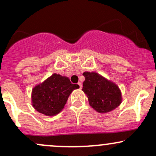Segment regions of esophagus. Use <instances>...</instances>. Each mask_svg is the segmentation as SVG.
Instances as JSON below:
<instances>
[{
  "mask_svg": "<svg viewBox=\"0 0 156 156\" xmlns=\"http://www.w3.org/2000/svg\"><path fill=\"white\" fill-rule=\"evenodd\" d=\"M78 86H79V88L82 89V83H81V82H78Z\"/></svg>",
  "mask_w": 156,
  "mask_h": 156,
  "instance_id": "1",
  "label": "esophagus"
}]
</instances>
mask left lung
I'll return each mask as SVG.
<instances>
[{
  "label": "left lung",
  "instance_id": "left-lung-1",
  "mask_svg": "<svg viewBox=\"0 0 156 156\" xmlns=\"http://www.w3.org/2000/svg\"><path fill=\"white\" fill-rule=\"evenodd\" d=\"M85 80L82 91L88 98L90 106L105 114L117 108L122 101L120 89L115 83L95 72H84Z\"/></svg>",
  "mask_w": 156,
  "mask_h": 156
}]
</instances>
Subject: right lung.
Instances as JSON below:
<instances>
[{"instance_id": "obj_1", "label": "right lung", "mask_w": 156, "mask_h": 156, "mask_svg": "<svg viewBox=\"0 0 156 156\" xmlns=\"http://www.w3.org/2000/svg\"><path fill=\"white\" fill-rule=\"evenodd\" d=\"M78 88L79 86L71 83L68 77L53 73L32 89V106L48 117L57 115L63 110L69 94Z\"/></svg>"}]
</instances>
